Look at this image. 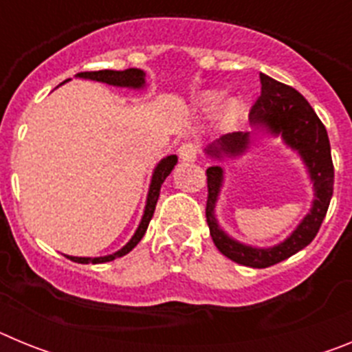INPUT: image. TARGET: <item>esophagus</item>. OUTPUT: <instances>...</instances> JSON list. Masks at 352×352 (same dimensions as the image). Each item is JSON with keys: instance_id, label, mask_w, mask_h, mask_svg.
I'll use <instances>...</instances> for the list:
<instances>
[{"instance_id": "34e87169", "label": "esophagus", "mask_w": 352, "mask_h": 352, "mask_svg": "<svg viewBox=\"0 0 352 352\" xmlns=\"http://www.w3.org/2000/svg\"><path fill=\"white\" fill-rule=\"evenodd\" d=\"M197 146L192 144V142H186V144H183L182 148H179V158H182L183 162H194L195 158H197Z\"/></svg>"}]
</instances>
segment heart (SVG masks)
<instances>
[{
    "instance_id": "b5f03b06",
    "label": "heart",
    "mask_w": 352,
    "mask_h": 352,
    "mask_svg": "<svg viewBox=\"0 0 352 352\" xmlns=\"http://www.w3.org/2000/svg\"><path fill=\"white\" fill-rule=\"evenodd\" d=\"M217 100H219V96L217 95H208V96H204L203 104L206 105V107H211V105H213ZM238 111H239V107L236 102H227L222 109V120L227 121V123H229V121H234L236 116H238Z\"/></svg>"
}]
</instances>
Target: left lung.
<instances>
[{"label": "left lung", "instance_id": "8db88e82", "mask_svg": "<svg viewBox=\"0 0 352 352\" xmlns=\"http://www.w3.org/2000/svg\"><path fill=\"white\" fill-rule=\"evenodd\" d=\"M261 96L250 109V118L259 123H266L273 133H282L284 141L303 157L310 170V178L316 188V201L312 211L303 219L298 229L285 239L284 243L273 248H252L238 243L219 229L214 220V201L222 185V169L208 167V201L206 220L214 247L231 261L250 268H268L276 263L289 259L296 252L305 248L316 238L328 211L329 201L333 195L335 170L329 149L328 132L316 111L305 100V96L296 89L272 77L259 74ZM248 144L247 133H229L223 135L219 144L210 149V153L219 157L220 151L229 155L241 153Z\"/></svg>", "mask_w": 352, "mask_h": 352}]
</instances>
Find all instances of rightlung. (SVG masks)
Masks as SVG:
<instances>
[{
	"instance_id": "obj_1",
	"label": "right lung",
	"mask_w": 352,
	"mask_h": 352,
	"mask_svg": "<svg viewBox=\"0 0 352 352\" xmlns=\"http://www.w3.org/2000/svg\"><path fill=\"white\" fill-rule=\"evenodd\" d=\"M79 77H84V79H93V80H100V82H107L113 84V86H126V88H141L142 84H144V72L139 70V68H126V70H96V72H80L77 74ZM176 162H178V157L176 155H170V157L164 158L157 166L153 173V179H151V185H149V194H148V203H146V210H144V217H142L141 223H139L138 231L135 234L132 236L129 243L125 247L118 250L116 254L113 256H105V257H95V259H89V257H68L74 263H80V264H98V263H109V261H114L116 257L125 256L132 250L135 245L141 241V238L144 236L146 229H148V223L151 220L155 213V206H157L158 195H160V186L164 183V179L167 178L170 174V170L174 169L176 166Z\"/></svg>"
}]
</instances>
